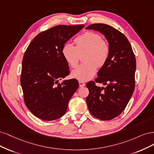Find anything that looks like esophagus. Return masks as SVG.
Returning a JSON list of instances; mask_svg holds the SVG:
<instances>
[{"label":"esophagus","instance_id":"34e87169","mask_svg":"<svg viewBox=\"0 0 154 154\" xmlns=\"http://www.w3.org/2000/svg\"><path fill=\"white\" fill-rule=\"evenodd\" d=\"M79 86H80V87H83V86H85V83H84L83 81H79Z\"/></svg>","mask_w":154,"mask_h":154}]
</instances>
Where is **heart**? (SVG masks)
Listing matches in <instances>:
<instances>
[{
  "instance_id": "heart-1",
  "label": "heart",
  "mask_w": 154,
  "mask_h": 154,
  "mask_svg": "<svg viewBox=\"0 0 154 154\" xmlns=\"http://www.w3.org/2000/svg\"><path fill=\"white\" fill-rule=\"evenodd\" d=\"M74 42L75 46L66 43L63 45L61 54L64 60L71 68L77 65L80 55L83 56L84 63L72 72L73 78L88 81L95 75L97 67H102L107 63L110 54V45L100 34L87 31L77 36Z\"/></svg>"
}]
</instances>
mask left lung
<instances>
[{
    "label": "left lung",
    "mask_w": 154,
    "mask_h": 154,
    "mask_svg": "<svg viewBox=\"0 0 154 154\" xmlns=\"http://www.w3.org/2000/svg\"><path fill=\"white\" fill-rule=\"evenodd\" d=\"M86 29L101 32L110 45L109 57L98 71V77L95 82L86 84L89 90L86 103L90 113L100 120H110L124 111L134 91L135 55L126 36L114 27L94 23ZM96 82L106 87H97Z\"/></svg>",
    "instance_id": "1"
}]
</instances>
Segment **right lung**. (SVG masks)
Returning <instances> with one entry per match:
<instances>
[{"mask_svg":"<svg viewBox=\"0 0 154 154\" xmlns=\"http://www.w3.org/2000/svg\"><path fill=\"white\" fill-rule=\"evenodd\" d=\"M84 25H60L47 29L33 39L22 60L20 83L25 104L34 116L46 121L65 114L70 99L79 88L77 79L58 83L70 74L61 50Z\"/></svg>","mask_w":154,"mask_h":154,"instance_id":"add662e5","label":"right lung"}]
</instances>
